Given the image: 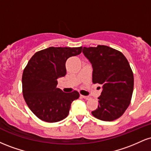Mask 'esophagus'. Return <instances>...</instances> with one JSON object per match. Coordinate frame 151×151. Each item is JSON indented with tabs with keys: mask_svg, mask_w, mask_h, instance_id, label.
Instances as JSON below:
<instances>
[{
	"mask_svg": "<svg viewBox=\"0 0 151 151\" xmlns=\"http://www.w3.org/2000/svg\"><path fill=\"white\" fill-rule=\"evenodd\" d=\"M80 96H81V98L84 99H86V100L89 99H90L89 96H84V95H80Z\"/></svg>",
	"mask_w": 151,
	"mask_h": 151,
	"instance_id": "34e87169",
	"label": "esophagus"
}]
</instances>
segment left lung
Returning <instances> with one entry per match:
<instances>
[{
    "label": "left lung",
    "instance_id": "8db88e82",
    "mask_svg": "<svg viewBox=\"0 0 151 151\" xmlns=\"http://www.w3.org/2000/svg\"><path fill=\"white\" fill-rule=\"evenodd\" d=\"M82 52L92 65L93 83L103 85L98 108L91 114L101 121L119 119L129 107L133 91V74L127 59L106 45L84 47Z\"/></svg>",
    "mask_w": 151,
    "mask_h": 151
}]
</instances>
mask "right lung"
<instances>
[{"instance_id": "obj_1", "label": "right lung", "mask_w": 151, "mask_h": 151, "mask_svg": "<svg viewBox=\"0 0 151 151\" xmlns=\"http://www.w3.org/2000/svg\"><path fill=\"white\" fill-rule=\"evenodd\" d=\"M79 47H50L36 52L24 69L22 77L24 99L37 118L45 122L63 120L71 104L79 97L77 91L65 93L57 88L58 79L65 77L69 58L79 55Z\"/></svg>"}]
</instances>
